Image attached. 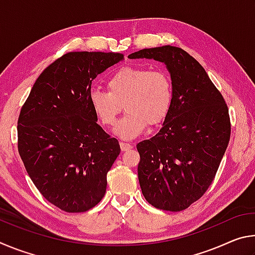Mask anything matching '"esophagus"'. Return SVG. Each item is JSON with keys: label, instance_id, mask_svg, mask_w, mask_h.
<instances>
[{"label": "esophagus", "instance_id": "1", "mask_svg": "<svg viewBox=\"0 0 255 255\" xmlns=\"http://www.w3.org/2000/svg\"><path fill=\"white\" fill-rule=\"evenodd\" d=\"M120 148H122L123 152H127V150L132 148V146L129 143H124V141H122V143H120Z\"/></svg>", "mask_w": 255, "mask_h": 255}]
</instances>
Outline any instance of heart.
<instances>
[{
	"mask_svg": "<svg viewBox=\"0 0 255 255\" xmlns=\"http://www.w3.org/2000/svg\"><path fill=\"white\" fill-rule=\"evenodd\" d=\"M108 90H93L90 105L99 122L108 127L114 126L124 106L126 115L114 129L123 139L139 136L147 125L158 126L169 116L173 105V81L162 68H122L108 81Z\"/></svg>",
	"mask_w": 255,
	"mask_h": 255,
	"instance_id": "obj_1",
	"label": "heart"
}]
</instances>
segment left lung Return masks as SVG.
Here are the masks:
<instances>
[{
  "instance_id": "obj_1",
  "label": "left lung",
  "mask_w": 255,
  "mask_h": 255,
  "mask_svg": "<svg viewBox=\"0 0 255 255\" xmlns=\"http://www.w3.org/2000/svg\"><path fill=\"white\" fill-rule=\"evenodd\" d=\"M162 62L173 81V105L156 135L137 144L138 180L155 208L181 211L204 196L231 137L228 108L205 68L173 46L128 56Z\"/></svg>"
}]
</instances>
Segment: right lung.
I'll return each instance as SVG.
<instances>
[{
  "mask_svg": "<svg viewBox=\"0 0 255 255\" xmlns=\"http://www.w3.org/2000/svg\"><path fill=\"white\" fill-rule=\"evenodd\" d=\"M119 53L71 51L34 82L18 119V150L46 200L66 213L93 208L120 153L116 138L97 124L92 81L123 60Z\"/></svg>",
  "mask_w": 255,
  "mask_h": 255,
  "instance_id": "1",
  "label": "right lung"
}]
</instances>
